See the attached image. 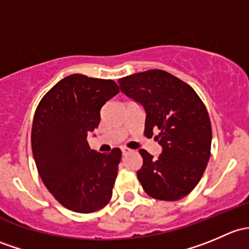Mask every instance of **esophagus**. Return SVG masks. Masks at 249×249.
I'll return each mask as SVG.
<instances>
[{
    "mask_svg": "<svg viewBox=\"0 0 249 249\" xmlns=\"http://www.w3.org/2000/svg\"><path fill=\"white\" fill-rule=\"evenodd\" d=\"M130 152H131V150H130L129 148H125V147H123V148H122V154H123V155H126V154H129Z\"/></svg>",
    "mask_w": 249,
    "mask_h": 249,
    "instance_id": "obj_1",
    "label": "esophagus"
}]
</instances>
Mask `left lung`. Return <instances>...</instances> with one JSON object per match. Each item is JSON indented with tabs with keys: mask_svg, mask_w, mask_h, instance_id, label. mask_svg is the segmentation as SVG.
I'll return each mask as SVG.
<instances>
[{
	"mask_svg": "<svg viewBox=\"0 0 249 249\" xmlns=\"http://www.w3.org/2000/svg\"><path fill=\"white\" fill-rule=\"evenodd\" d=\"M123 94L143 107L144 135L161 145L143 159L137 177L149 196L176 201L187 196L201 179L211 155L212 127L208 112L190 85L162 70H149L118 79Z\"/></svg>",
	"mask_w": 249,
	"mask_h": 249,
	"instance_id": "8db88e82",
	"label": "left lung"
}]
</instances>
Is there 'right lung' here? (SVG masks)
<instances>
[{"label": "right lung", "instance_id": "right-lung-1", "mask_svg": "<svg viewBox=\"0 0 249 249\" xmlns=\"http://www.w3.org/2000/svg\"><path fill=\"white\" fill-rule=\"evenodd\" d=\"M118 92L114 80L76 73L56 83L37 106L31 134L37 170L53 196L73 212H95L112 197L122 152L97 153L87 137Z\"/></svg>", "mask_w": 249, "mask_h": 249}]
</instances>
